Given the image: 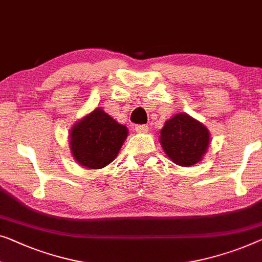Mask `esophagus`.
I'll list each match as a JSON object with an SVG mask.
<instances>
[{
	"instance_id": "esophagus-1",
	"label": "esophagus",
	"mask_w": 262,
	"mask_h": 262,
	"mask_svg": "<svg viewBox=\"0 0 262 262\" xmlns=\"http://www.w3.org/2000/svg\"><path fill=\"white\" fill-rule=\"evenodd\" d=\"M135 130L137 132H147L149 131V126L147 125H136Z\"/></svg>"
}]
</instances>
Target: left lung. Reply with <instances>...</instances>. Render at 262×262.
<instances>
[{
    "instance_id": "obj_1",
    "label": "left lung",
    "mask_w": 262,
    "mask_h": 262,
    "mask_svg": "<svg viewBox=\"0 0 262 262\" xmlns=\"http://www.w3.org/2000/svg\"><path fill=\"white\" fill-rule=\"evenodd\" d=\"M161 144L173 163L190 166L202 159L209 145V132L203 124L185 113H178L161 131Z\"/></svg>"
}]
</instances>
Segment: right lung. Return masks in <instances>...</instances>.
<instances>
[{"instance_id":"obj_1","label":"right lung","mask_w":262,"mask_h":262,"mask_svg":"<svg viewBox=\"0 0 262 262\" xmlns=\"http://www.w3.org/2000/svg\"><path fill=\"white\" fill-rule=\"evenodd\" d=\"M126 137V126L96 108L71 131L72 155L85 168H104L116 158Z\"/></svg>"}]
</instances>
